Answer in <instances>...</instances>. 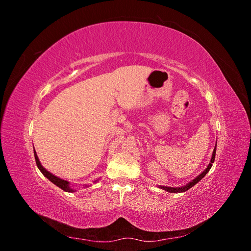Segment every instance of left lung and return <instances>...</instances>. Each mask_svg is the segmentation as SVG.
<instances>
[{
  "label": "left lung",
  "mask_w": 251,
  "mask_h": 251,
  "mask_svg": "<svg viewBox=\"0 0 251 251\" xmlns=\"http://www.w3.org/2000/svg\"><path fill=\"white\" fill-rule=\"evenodd\" d=\"M216 150H217V142H216V146H215V149H214V151H212V155H211V159H210V162H209V164L207 165V168L205 169L199 176H197L195 179H193L191 182H188V183L186 184V185H184V186H180V187H171V186H164V185H158V187L159 188H161V189H164V191H166V192H169V193H183V192H186V191H188L189 188L191 187H193L194 185H196L197 183H198V182L205 176V175H206L208 172H209V170L211 169V166H212V163H214V161H215V157H216Z\"/></svg>",
  "instance_id": "1"
}]
</instances>
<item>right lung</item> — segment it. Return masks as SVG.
I'll use <instances>...</instances> for the list:
<instances>
[{
  "instance_id": "1",
  "label": "right lung",
  "mask_w": 251,
  "mask_h": 251,
  "mask_svg": "<svg viewBox=\"0 0 251 251\" xmlns=\"http://www.w3.org/2000/svg\"><path fill=\"white\" fill-rule=\"evenodd\" d=\"M33 151H34V158H35V162H36L37 168H39V170L42 172V174L44 175L45 177H46L49 181H51L53 184H55V185L58 186L59 188H62L63 191H65V192H68V193H74V192H76V189H74V188L71 186V183H70L69 181L64 180V179H60V178L56 177L55 175L51 174L50 172H48L46 169H45L44 166L41 164V161L39 160V157H37V155H36L35 150H33ZM98 181H100V179H96V180L93 181V183H97ZM89 186H91V184H85V185H83V187H89Z\"/></svg>"
}]
</instances>
